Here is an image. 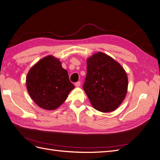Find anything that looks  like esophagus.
<instances>
[{
  "mask_svg": "<svg viewBox=\"0 0 160 160\" xmlns=\"http://www.w3.org/2000/svg\"><path fill=\"white\" fill-rule=\"evenodd\" d=\"M80 84H81V82H80V81H78V82H75L74 84H75V86H76V87H79L80 86Z\"/></svg>",
  "mask_w": 160,
  "mask_h": 160,
  "instance_id": "esophagus-1",
  "label": "esophagus"
}]
</instances>
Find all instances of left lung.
I'll list each match as a JSON object with an SVG mask.
<instances>
[{"mask_svg":"<svg viewBox=\"0 0 160 160\" xmlns=\"http://www.w3.org/2000/svg\"><path fill=\"white\" fill-rule=\"evenodd\" d=\"M127 88L126 73L111 57L99 52L87 59L83 89L94 108L102 112L116 109L124 99Z\"/></svg>","mask_w":160,"mask_h":160,"instance_id":"1","label":"left lung"}]
</instances>
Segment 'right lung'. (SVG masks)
Wrapping results in <instances>:
<instances>
[{
  "mask_svg": "<svg viewBox=\"0 0 160 160\" xmlns=\"http://www.w3.org/2000/svg\"><path fill=\"white\" fill-rule=\"evenodd\" d=\"M28 93L39 107L53 110L66 100L74 88L59 59L47 56L32 67L26 78Z\"/></svg>",
  "mask_w": 160,
  "mask_h": 160,
  "instance_id": "add662e5",
  "label": "right lung"
}]
</instances>
